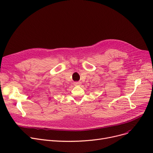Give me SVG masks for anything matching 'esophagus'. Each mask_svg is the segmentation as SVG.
<instances>
[{"mask_svg":"<svg viewBox=\"0 0 153 153\" xmlns=\"http://www.w3.org/2000/svg\"><path fill=\"white\" fill-rule=\"evenodd\" d=\"M74 85H81V82H74Z\"/></svg>","mask_w":153,"mask_h":153,"instance_id":"1","label":"esophagus"}]
</instances>
